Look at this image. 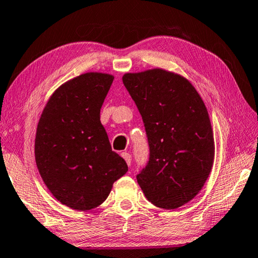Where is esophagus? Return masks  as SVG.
Here are the masks:
<instances>
[{
    "label": "esophagus",
    "mask_w": 258,
    "mask_h": 258,
    "mask_svg": "<svg viewBox=\"0 0 258 258\" xmlns=\"http://www.w3.org/2000/svg\"><path fill=\"white\" fill-rule=\"evenodd\" d=\"M121 157L125 159L126 163H127V165H131V162H132V157H131V155L127 153V151H124V153H121Z\"/></svg>",
    "instance_id": "obj_1"
}]
</instances>
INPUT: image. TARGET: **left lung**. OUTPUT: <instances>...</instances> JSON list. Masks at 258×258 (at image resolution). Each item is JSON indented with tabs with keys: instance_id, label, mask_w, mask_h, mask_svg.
Listing matches in <instances>:
<instances>
[{
	"instance_id": "left-lung-1",
	"label": "left lung",
	"mask_w": 258,
	"mask_h": 258,
	"mask_svg": "<svg viewBox=\"0 0 258 258\" xmlns=\"http://www.w3.org/2000/svg\"><path fill=\"white\" fill-rule=\"evenodd\" d=\"M122 83L148 139L149 158L137 175L139 186L156 207L177 209L202 189L214 164L206 105L189 81L162 69L126 73Z\"/></svg>"
}]
</instances>
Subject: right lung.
I'll list each match as a JSON object with an SVG mask.
<instances>
[{
    "instance_id": "right-lung-1",
    "label": "right lung",
    "mask_w": 258,
    "mask_h": 258,
    "mask_svg": "<svg viewBox=\"0 0 258 258\" xmlns=\"http://www.w3.org/2000/svg\"><path fill=\"white\" fill-rule=\"evenodd\" d=\"M112 81L107 73L89 72L65 83L49 99L36 128L41 177L60 203L75 210L99 207L128 170L100 120Z\"/></svg>"
}]
</instances>
